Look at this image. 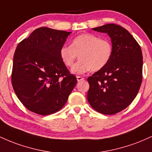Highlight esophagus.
Listing matches in <instances>:
<instances>
[{
    "instance_id": "1",
    "label": "esophagus",
    "mask_w": 152,
    "mask_h": 152,
    "mask_svg": "<svg viewBox=\"0 0 152 152\" xmlns=\"http://www.w3.org/2000/svg\"><path fill=\"white\" fill-rule=\"evenodd\" d=\"M76 77H77V80L78 82L84 80V77H81V76H77Z\"/></svg>"
}]
</instances>
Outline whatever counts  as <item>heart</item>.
<instances>
[{
	"label": "heart",
	"mask_w": 152,
	"mask_h": 152,
	"mask_svg": "<svg viewBox=\"0 0 152 152\" xmlns=\"http://www.w3.org/2000/svg\"><path fill=\"white\" fill-rule=\"evenodd\" d=\"M113 52V44L110 40L85 33L75 37L70 46H63L59 50V56L64 65L71 67L78 55L80 61L73 67L72 72L75 74H83L105 67L110 62Z\"/></svg>",
	"instance_id": "b5f03b06"
}]
</instances>
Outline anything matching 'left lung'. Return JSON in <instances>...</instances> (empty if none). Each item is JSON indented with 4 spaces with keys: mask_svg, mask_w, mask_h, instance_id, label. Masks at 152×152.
I'll list each match as a JSON object with an SVG mask.
<instances>
[{
    "mask_svg": "<svg viewBox=\"0 0 152 152\" xmlns=\"http://www.w3.org/2000/svg\"><path fill=\"white\" fill-rule=\"evenodd\" d=\"M93 30L107 33L113 55L107 65L88 78V102L96 111L113 115L126 108L142 82L143 57L139 44L126 28L108 23Z\"/></svg>",
    "mask_w": 152,
    "mask_h": 152,
    "instance_id": "1",
    "label": "left lung"
}]
</instances>
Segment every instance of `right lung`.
<instances>
[{
	"label": "right lung",
	"mask_w": 152,
	"mask_h": 152,
	"mask_svg": "<svg viewBox=\"0 0 152 152\" xmlns=\"http://www.w3.org/2000/svg\"><path fill=\"white\" fill-rule=\"evenodd\" d=\"M70 33L41 27L17 46L12 85L18 98L30 111L42 115L59 111L77 84L76 77L59 56Z\"/></svg>",
	"instance_id": "obj_1"
}]
</instances>
